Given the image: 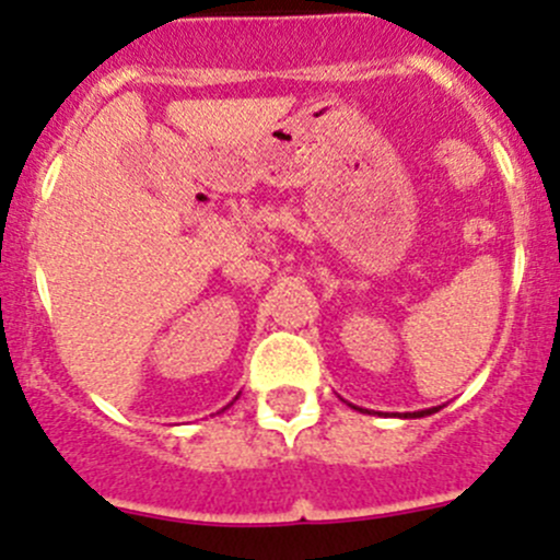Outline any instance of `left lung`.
I'll return each instance as SVG.
<instances>
[{
    "instance_id": "left-lung-1",
    "label": "left lung",
    "mask_w": 560,
    "mask_h": 560,
    "mask_svg": "<svg viewBox=\"0 0 560 560\" xmlns=\"http://www.w3.org/2000/svg\"><path fill=\"white\" fill-rule=\"evenodd\" d=\"M354 409H358V406H354ZM360 411H365V409H360ZM439 411V406H433V409H422V411H406V415H398V417H428V415H436Z\"/></svg>"
}]
</instances>
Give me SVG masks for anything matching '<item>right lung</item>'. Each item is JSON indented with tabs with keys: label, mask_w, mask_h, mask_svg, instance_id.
Returning a JSON list of instances; mask_svg holds the SVG:
<instances>
[{
	"label": "right lung",
	"mask_w": 560,
	"mask_h": 560,
	"mask_svg": "<svg viewBox=\"0 0 560 560\" xmlns=\"http://www.w3.org/2000/svg\"><path fill=\"white\" fill-rule=\"evenodd\" d=\"M228 406H230V404H228ZM228 406H224V409H228Z\"/></svg>",
	"instance_id": "right-lung-1"
}]
</instances>
